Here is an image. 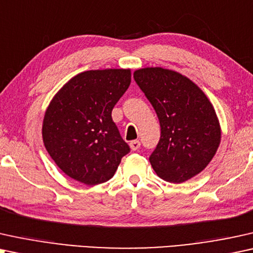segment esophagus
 I'll return each instance as SVG.
<instances>
[{"instance_id": "obj_1", "label": "esophagus", "mask_w": 253, "mask_h": 253, "mask_svg": "<svg viewBox=\"0 0 253 253\" xmlns=\"http://www.w3.org/2000/svg\"><path fill=\"white\" fill-rule=\"evenodd\" d=\"M140 146H141L140 141H137V140L130 141V143H129V147H130V149H132V150H137L140 148Z\"/></svg>"}]
</instances>
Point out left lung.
<instances>
[{
	"mask_svg": "<svg viewBox=\"0 0 253 253\" xmlns=\"http://www.w3.org/2000/svg\"><path fill=\"white\" fill-rule=\"evenodd\" d=\"M134 80L156 111L161 139L149 161L157 176L180 184L200 173L216 153L221 127L210 99L186 76L161 67L137 69Z\"/></svg>",
	"mask_w": 253,
	"mask_h": 253,
	"instance_id": "obj_1",
	"label": "left lung"
}]
</instances>
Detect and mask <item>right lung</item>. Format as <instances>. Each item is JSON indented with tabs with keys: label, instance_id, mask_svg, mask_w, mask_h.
<instances>
[{
	"label": "right lung",
	"instance_id": "1",
	"mask_svg": "<svg viewBox=\"0 0 253 253\" xmlns=\"http://www.w3.org/2000/svg\"><path fill=\"white\" fill-rule=\"evenodd\" d=\"M130 84V69L87 70L70 79L50 100L42 141L55 164L85 185L113 177L129 147L112 110Z\"/></svg>",
	"mask_w": 253,
	"mask_h": 253
}]
</instances>
